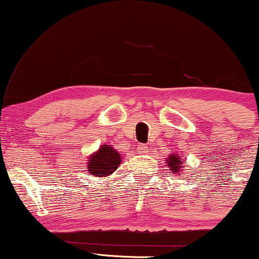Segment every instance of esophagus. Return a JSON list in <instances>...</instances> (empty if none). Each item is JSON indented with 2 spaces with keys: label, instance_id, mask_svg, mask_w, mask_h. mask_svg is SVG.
I'll use <instances>...</instances> for the list:
<instances>
[{
  "label": "esophagus",
  "instance_id": "obj_1",
  "mask_svg": "<svg viewBox=\"0 0 259 259\" xmlns=\"http://www.w3.org/2000/svg\"><path fill=\"white\" fill-rule=\"evenodd\" d=\"M147 146H146V145H139V146H138V150L140 151V152H146V151H147Z\"/></svg>",
  "mask_w": 259,
  "mask_h": 259
}]
</instances>
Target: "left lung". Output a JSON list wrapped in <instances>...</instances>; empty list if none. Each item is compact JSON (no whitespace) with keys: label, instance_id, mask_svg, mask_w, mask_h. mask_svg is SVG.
<instances>
[{"label":"left lung","instance_id":"1","mask_svg":"<svg viewBox=\"0 0 259 259\" xmlns=\"http://www.w3.org/2000/svg\"><path fill=\"white\" fill-rule=\"evenodd\" d=\"M167 164L169 165V168H170V170H173L174 173H179V171L183 169L184 167L181 164H183V160L180 158H178L177 156H170L169 158L167 159Z\"/></svg>","mask_w":259,"mask_h":259}]
</instances>
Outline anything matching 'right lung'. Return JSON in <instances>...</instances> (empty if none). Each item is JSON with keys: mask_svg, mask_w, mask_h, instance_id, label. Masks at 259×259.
<instances>
[{"mask_svg": "<svg viewBox=\"0 0 259 259\" xmlns=\"http://www.w3.org/2000/svg\"><path fill=\"white\" fill-rule=\"evenodd\" d=\"M120 160V154L114 148L103 145L99 152L94 153L89 158L88 169L91 174L97 177H107L118 168Z\"/></svg>", "mask_w": 259, "mask_h": 259, "instance_id": "obj_1", "label": "right lung"}]
</instances>
